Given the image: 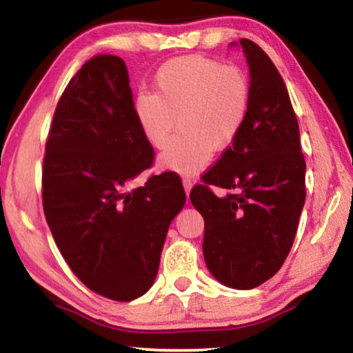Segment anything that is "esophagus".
<instances>
[{"label":"esophagus","mask_w":353,"mask_h":353,"mask_svg":"<svg viewBox=\"0 0 353 353\" xmlns=\"http://www.w3.org/2000/svg\"><path fill=\"white\" fill-rule=\"evenodd\" d=\"M182 183H183L185 193H187V196H188V194H190V191H191V187H193V182H191V179H188V177H183Z\"/></svg>","instance_id":"34e87169"}]
</instances>
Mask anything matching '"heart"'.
I'll use <instances>...</instances> for the list:
<instances>
[{
	"instance_id": "b5f03b06",
	"label": "heart",
	"mask_w": 353,
	"mask_h": 353,
	"mask_svg": "<svg viewBox=\"0 0 353 353\" xmlns=\"http://www.w3.org/2000/svg\"><path fill=\"white\" fill-rule=\"evenodd\" d=\"M155 93L135 98L134 113L145 140L163 149L177 126L182 132L159 159L160 170L196 174L212 152L229 148L250 110V81L236 65L204 56L172 59L154 77Z\"/></svg>"
}]
</instances>
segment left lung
<instances>
[{"label": "left lung", "instance_id": "left-lung-1", "mask_svg": "<svg viewBox=\"0 0 353 353\" xmlns=\"http://www.w3.org/2000/svg\"><path fill=\"white\" fill-rule=\"evenodd\" d=\"M240 45L252 92L248 121L190 199L205 223L208 271L229 288L250 290L271 279L290 254L305 204V159L276 65L252 40ZM212 184L226 196L214 195Z\"/></svg>", "mask_w": 353, "mask_h": 353}]
</instances>
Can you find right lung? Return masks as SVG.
Here are the masks:
<instances>
[{
	"label": "right lung",
	"mask_w": 353,
	"mask_h": 353,
	"mask_svg": "<svg viewBox=\"0 0 353 353\" xmlns=\"http://www.w3.org/2000/svg\"><path fill=\"white\" fill-rule=\"evenodd\" d=\"M152 160L123 59L92 57L57 103L46 139L41 198L71 271L112 301H134L151 288L168 227L185 204L181 177L171 172L128 190Z\"/></svg>",
	"instance_id": "right-lung-1"
}]
</instances>
